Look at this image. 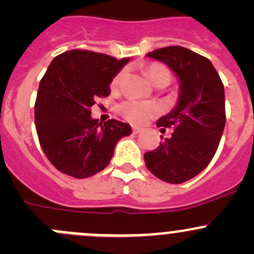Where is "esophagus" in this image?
<instances>
[{"instance_id":"esophagus-1","label":"esophagus","mask_w":254,"mask_h":254,"mask_svg":"<svg viewBox=\"0 0 254 254\" xmlns=\"http://www.w3.org/2000/svg\"><path fill=\"white\" fill-rule=\"evenodd\" d=\"M141 131H142L141 127H132V132H134V134H139V132H141Z\"/></svg>"}]
</instances>
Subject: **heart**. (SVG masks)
Returning <instances> with one entry per match:
<instances>
[{
	"instance_id": "heart-1",
	"label": "heart",
	"mask_w": 254,
	"mask_h": 254,
	"mask_svg": "<svg viewBox=\"0 0 254 254\" xmlns=\"http://www.w3.org/2000/svg\"><path fill=\"white\" fill-rule=\"evenodd\" d=\"M146 75H147L148 81L156 87H166L171 82L172 75L171 71L161 64H152L146 68ZM124 77V72H120L119 75L115 76L113 79L112 87L117 88L119 86L120 81ZM157 107L150 102L136 101V99H129V101L123 102L119 106V113L122 117L134 124H143L148 119L157 114Z\"/></svg>"
}]
</instances>
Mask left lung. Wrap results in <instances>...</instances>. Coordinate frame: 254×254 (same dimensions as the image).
Segmentation results:
<instances>
[{
  "label": "left lung",
  "instance_id": "1",
  "mask_svg": "<svg viewBox=\"0 0 254 254\" xmlns=\"http://www.w3.org/2000/svg\"><path fill=\"white\" fill-rule=\"evenodd\" d=\"M146 56L167 65L179 79L176 107L157 120V127L175 131L143 155L146 167L167 183H183L199 175L216 152L226 122L224 84L211 61L189 49L161 48Z\"/></svg>",
  "mask_w": 254,
  "mask_h": 254
}]
</instances>
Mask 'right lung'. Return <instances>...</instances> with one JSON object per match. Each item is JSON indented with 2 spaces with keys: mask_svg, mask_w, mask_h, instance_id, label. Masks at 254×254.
<instances>
[{
  "mask_svg": "<svg viewBox=\"0 0 254 254\" xmlns=\"http://www.w3.org/2000/svg\"><path fill=\"white\" fill-rule=\"evenodd\" d=\"M129 60L75 49L49 65L35 101V127L43 151L60 172L75 178L101 172L117 142L131 134L127 123L91 117L94 101L111 94L109 84Z\"/></svg>",
  "mask_w": 254,
  "mask_h": 254,
  "instance_id": "obj_1",
  "label": "right lung"
}]
</instances>
